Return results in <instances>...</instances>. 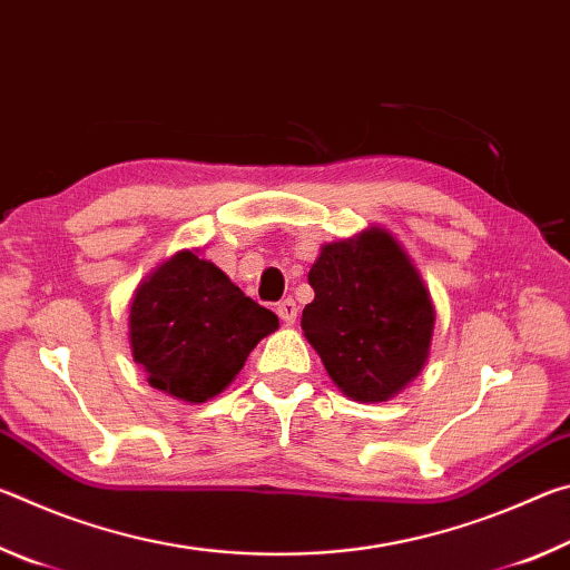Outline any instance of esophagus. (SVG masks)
<instances>
[{"instance_id":"1","label":"esophagus","mask_w":570,"mask_h":570,"mask_svg":"<svg viewBox=\"0 0 570 570\" xmlns=\"http://www.w3.org/2000/svg\"><path fill=\"white\" fill-rule=\"evenodd\" d=\"M276 314L282 316L284 324H294L296 322V302H294V298H284V302H278Z\"/></svg>"}]
</instances>
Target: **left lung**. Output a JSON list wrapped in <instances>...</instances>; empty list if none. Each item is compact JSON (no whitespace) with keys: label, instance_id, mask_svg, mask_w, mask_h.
I'll return each instance as SVG.
<instances>
[{"label":"left lung","instance_id":"left-lung-1","mask_svg":"<svg viewBox=\"0 0 570 570\" xmlns=\"http://www.w3.org/2000/svg\"><path fill=\"white\" fill-rule=\"evenodd\" d=\"M308 284L302 330L346 397L387 402L422 372L435 306L407 250L390 230L322 246Z\"/></svg>","mask_w":570,"mask_h":570}]
</instances>
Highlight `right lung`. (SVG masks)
<instances>
[{
    "mask_svg": "<svg viewBox=\"0 0 570 570\" xmlns=\"http://www.w3.org/2000/svg\"><path fill=\"white\" fill-rule=\"evenodd\" d=\"M128 326L150 387L198 404L234 382L250 350L278 330V316L198 250H178L135 288Z\"/></svg>",
    "mask_w": 570,
    "mask_h": 570,
    "instance_id": "add662e5",
    "label": "right lung"
}]
</instances>
